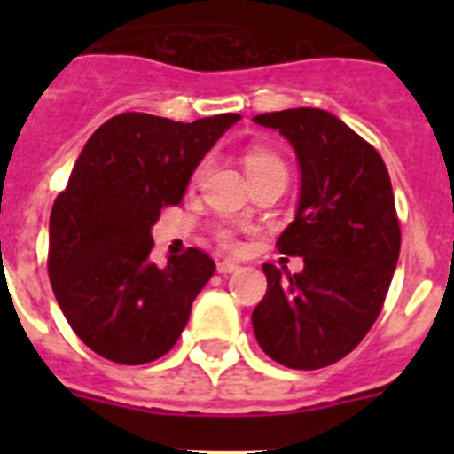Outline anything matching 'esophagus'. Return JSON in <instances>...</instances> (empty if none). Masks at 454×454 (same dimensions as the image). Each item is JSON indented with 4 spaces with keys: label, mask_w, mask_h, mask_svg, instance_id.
<instances>
[{
    "label": "esophagus",
    "mask_w": 454,
    "mask_h": 454,
    "mask_svg": "<svg viewBox=\"0 0 454 454\" xmlns=\"http://www.w3.org/2000/svg\"><path fill=\"white\" fill-rule=\"evenodd\" d=\"M239 263L236 262H227V259H224V262H218V272H223V275H227V272H234V270H239Z\"/></svg>",
    "instance_id": "esophagus-1"
}]
</instances>
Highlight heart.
Instances as JSON below:
<instances>
[{
	"mask_svg": "<svg viewBox=\"0 0 454 454\" xmlns=\"http://www.w3.org/2000/svg\"><path fill=\"white\" fill-rule=\"evenodd\" d=\"M246 166H247V172H252V170H259V168H266V166H284V163L279 161V156H275L272 152L254 150L246 156ZM218 239H220V243H223L224 247H230V250H234L236 247V240L230 231H220Z\"/></svg>",
	"mask_w": 454,
	"mask_h": 454,
	"instance_id": "b5f03b06",
	"label": "heart"
}]
</instances>
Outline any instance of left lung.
Listing matches in <instances>:
<instances>
[{"instance_id": "1", "label": "left lung", "mask_w": 454, "mask_h": 454, "mask_svg": "<svg viewBox=\"0 0 454 454\" xmlns=\"http://www.w3.org/2000/svg\"><path fill=\"white\" fill-rule=\"evenodd\" d=\"M295 150L300 200L277 247L302 256L300 272L263 263L268 291L252 311L262 350L316 371L355 350L372 327L400 254L391 179L375 147L323 108L262 114Z\"/></svg>"}]
</instances>
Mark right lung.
<instances>
[{
    "mask_svg": "<svg viewBox=\"0 0 454 454\" xmlns=\"http://www.w3.org/2000/svg\"><path fill=\"white\" fill-rule=\"evenodd\" d=\"M239 120L120 114L83 145L51 207L47 268L74 334L108 362H154L182 336L215 263L188 247L156 266L152 224L182 202L204 154Z\"/></svg>",
    "mask_w": 454,
    "mask_h": 454,
    "instance_id": "obj_1",
    "label": "right lung"
}]
</instances>
